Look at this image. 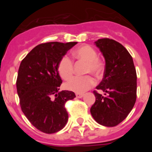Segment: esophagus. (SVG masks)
<instances>
[{
	"instance_id": "1",
	"label": "esophagus",
	"mask_w": 152,
	"mask_h": 152,
	"mask_svg": "<svg viewBox=\"0 0 152 152\" xmlns=\"http://www.w3.org/2000/svg\"><path fill=\"white\" fill-rule=\"evenodd\" d=\"M83 96H84V94H78V93H77V94H76V97L77 98H81V97H83Z\"/></svg>"
}]
</instances>
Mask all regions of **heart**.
<instances>
[{
  "mask_svg": "<svg viewBox=\"0 0 152 152\" xmlns=\"http://www.w3.org/2000/svg\"><path fill=\"white\" fill-rule=\"evenodd\" d=\"M73 56L77 59L87 62L85 73H92L95 76H100L104 68L101 60L97 57V52L94 48L84 45L75 49ZM58 72L64 80H69L74 74V62L68 56H63L58 64ZM95 84L94 78L91 75L75 77L65 84L66 89L75 93H84L93 88Z\"/></svg>",
  "mask_w": 152,
  "mask_h": 152,
  "instance_id": "heart-1",
  "label": "heart"
}]
</instances>
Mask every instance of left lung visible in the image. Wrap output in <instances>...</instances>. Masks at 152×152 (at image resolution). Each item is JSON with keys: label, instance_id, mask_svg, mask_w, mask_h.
<instances>
[{"label": "left lung", "instance_id": "left-lung-1", "mask_svg": "<svg viewBox=\"0 0 152 152\" xmlns=\"http://www.w3.org/2000/svg\"><path fill=\"white\" fill-rule=\"evenodd\" d=\"M105 58L103 78L94 91L96 100L91 113L99 124L107 127L123 122L136 100L137 75L133 60L127 49L118 42L103 38L95 42Z\"/></svg>", "mask_w": 152, "mask_h": 152}]
</instances>
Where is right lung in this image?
<instances>
[{"label": "right lung", "mask_w": 152, "mask_h": 152, "mask_svg": "<svg viewBox=\"0 0 152 152\" xmlns=\"http://www.w3.org/2000/svg\"><path fill=\"white\" fill-rule=\"evenodd\" d=\"M77 43L39 44L26 55L19 68L16 84L21 110L31 124L45 133L60 131L68 122L64 105L76 96L72 91H58L62 80L58 64Z\"/></svg>", "instance_id": "obj_1"}]
</instances>
